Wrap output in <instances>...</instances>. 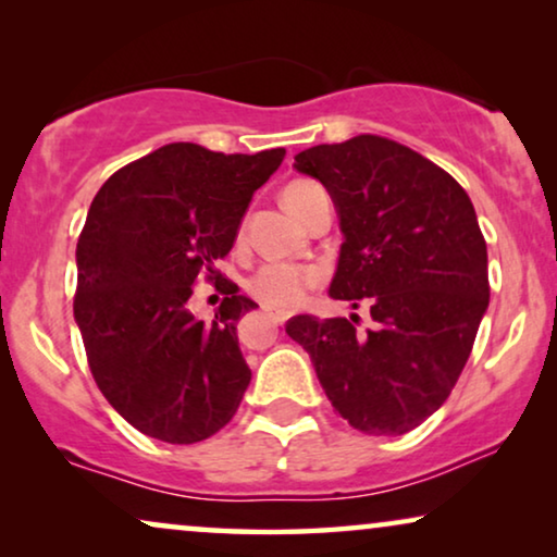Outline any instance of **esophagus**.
<instances>
[{
  "label": "esophagus",
  "instance_id": "1",
  "mask_svg": "<svg viewBox=\"0 0 557 557\" xmlns=\"http://www.w3.org/2000/svg\"><path fill=\"white\" fill-rule=\"evenodd\" d=\"M263 311H265V317H269L273 324H284L286 319H288L286 311H278V309H263Z\"/></svg>",
  "mask_w": 557,
  "mask_h": 557
}]
</instances>
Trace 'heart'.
<instances>
[{"label":"heart","instance_id":"obj_1","mask_svg":"<svg viewBox=\"0 0 557 557\" xmlns=\"http://www.w3.org/2000/svg\"><path fill=\"white\" fill-rule=\"evenodd\" d=\"M322 189L317 182L311 180H294L284 187V205L292 212L301 208L311 195ZM319 271L309 269V265H296V263H265L256 271V276L250 278V294L263 304H269L273 309H296L307 299L309 288L317 286Z\"/></svg>","mask_w":557,"mask_h":557}]
</instances>
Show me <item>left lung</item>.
<instances>
[{
	"mask_svg": "<svg viewBox=\"0 0 557 557\" xmlns=\"http://www.w3.org/2000/svg\"><path fill=\"white\" fill-rule=\"evenodd\" d=\"M330 189L345 243L330 294L360 317L286 322L352 429L400 436L444 406L490 307L486 243L467 189L403 144L360 134L296 154Z\"/></svg>",
	"mask_w": 557,
	"mask_h": 557,
	"instance_id": "obj_1",
	"label": "left lung"
}]
</instances>
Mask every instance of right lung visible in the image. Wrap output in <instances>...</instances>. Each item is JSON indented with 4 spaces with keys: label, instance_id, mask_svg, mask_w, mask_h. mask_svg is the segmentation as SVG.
<instances>
[{
    "label": "right lung",
    "instance_id": "right-lung-1",
    "mask_svg": "<svg viewBox=\"0 0 557 557\" xmlns=\"http://www.w3.org/2000/svg\"><path fill=\"white\" fill-rule=\"evenodd\" d=\"M284 154L174 141L113 172L90 202L73 314L98 391L136 431L197 444L238 410L250 368L235 324L258 304L215 265ZM200 275L226 294L210 325L186 309Z\"/></svg>",
    "mask_w": 557,
    "mask_h": 557
}]
</instances>
